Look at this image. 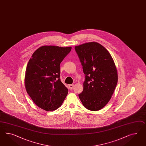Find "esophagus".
Returning <instances> with one entry per match:
<instances>
[{"label": "esophagus", "instance_id": "esophagus-1", "mask_svg": "<svg viewBox=\"0 0 146 146\" xmlns=\"http://www.w3.org/2000/svg\"><path fill=\"white\" fill-rule=\"evenodd\" d=\"M74 87V85L73 84H69L68 85V88L70 90H72L73 89V88Z\"/></svg>", "mask_w": 146, "mask_h": 146}]
</instances>
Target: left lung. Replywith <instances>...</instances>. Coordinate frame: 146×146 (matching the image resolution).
<instances>
[{
  "mask_svg": "<svg viewBox=\"0 0 146 146\" xmlns=\"http://www.w3.org/2000/svg\"><path fill=\"white\" fill-rule=\"evenodd\" d=\"M86 80L79 98L89 110L97 111L109 102L117 83V71L110 53L96 42L76 46Z\"/></svg>",
  "mask_w": 146,
  "mask_h": 146,
  "instance_id": "8db88e82",
  "label": "left lung"
}]
</instances>
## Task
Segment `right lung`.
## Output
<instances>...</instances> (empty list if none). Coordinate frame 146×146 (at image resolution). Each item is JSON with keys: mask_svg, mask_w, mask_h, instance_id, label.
I'll return each instance as SVG.
<instances>
[{"mask_svg": "<svg viewBox=\"0 0 146 146\" xmlns=\"http://www.w3.org/2000/svg\"><path fill=\"white\" fill-rule=\"evenodd\" d=\"M72 47L42 46L32 55L27 66L24 83L36 106L54 111L62 105L68 89L59 79L60 64Z\"/></svg>", "mask_w": 146, "mask_h": 146, "instance_id": "1", "label": "right lung"}]
</instances>
